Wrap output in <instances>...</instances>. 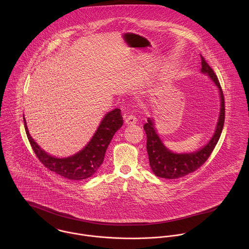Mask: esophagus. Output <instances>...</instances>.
<instances>
[{"label": "esophagus", "instance_id": "34e87169", "mask_svg": "<svg viewBox=\"0 0 249 249\" xmlns=\"http://www.w3.org/2000/svg\"><path fill=\"white\" fill-rule=\"evenodd\" d=\"M136 122H137V119H136V117H134L133 115H129V116H127V117L125 118V120H124V123H125V124H126V125H132V124H136Z\"/></svg>", "mask_w": 249, "mask_h": 249}]
</instances>
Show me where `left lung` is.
I'll return each mask as SVG.
<instances>
[{
  "instance_id": "obj_1",
  "label": "left lung",
  "mask_w": 249,
  "mask_h": 249,
  "mask_svg": "<svg viewBox=\"0 0 249 249\" xmlns=\"http://www.w3.org/2000/svg\"><path fill=\"white\" fill-rule=\"evenodd\" d=\"M200 71L210 77L219 93V114L213 136L209 142L197 150L190 152H175L168 148L159 137L154 120L152 118H147V122L143 125V130L146 134V151L150 169L152 173L159 178L177 179L195 172L208 159L220 137L225 114L222 90L215 73L202 56Z\"/></svg>"
}]
</instances>
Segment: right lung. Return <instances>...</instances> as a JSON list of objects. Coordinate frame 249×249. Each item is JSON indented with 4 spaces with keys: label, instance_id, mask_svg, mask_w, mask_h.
Masks as SVG:
<instances>
[{
    "label": "right lung",
    "instance_id": "1",
    "mask_svg": "<svg viewBox=\"0 0 249 249\" xmlns=\"http://www.w3.org/2000/svg\"><path fill=\"white\" fill-rule=\"evenodd\" d=\"M24 117L25 129L31 145L40 162L50 171L69 180H82L94 176L102 166L107 147L114 134L123 125L121 110L115 108L101 121L91 140L78 152L68 157H56L46 152L31 136Z\"/></svg>",
    "mask_w": 249,
    "mask_h": 249
}]
</instances>
